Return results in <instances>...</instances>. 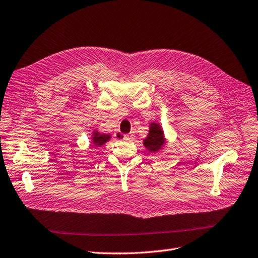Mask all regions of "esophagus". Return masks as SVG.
I'll use <instances>...</instances> for the list:
<instances>
[{
    "label": "esophagus",
    "instance_id": "1",
    "mask_svg": "<svg viewBox=\"0 0 258 258\" xmlns=\"http://www.w3.org/2000/svg\"><path fill=\"white\" fill-rule=\"evenodd\" d=\"M122 138H123L124 141H133L134 134H132V133H130V134H125V135H122Z\"/></svg>",
    "mask_w": 258,
    "mask_h": 258
}]
</instances>
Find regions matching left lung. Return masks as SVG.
Segmentation results:
<instances>
[{
  "label": "left lung",
  "instance_id": "obj_1",
  "mask_svg": "<svg viewBox=\"0 0 258 258\" xmlns=\"http://www.w3.org/2000/svg\"><path fill=\"white\" fill-rule=\"evenodd\" d=\"M167 141H166V137H164V133L161 125L157 122L150 123L149 133L147 134V137L145 138L143 142L144 146L146 147L147 150L150 151V153L156 154L164 147Z\"/></svg>",
  "mask_w": 258,
  "mask_h": 258
}]
</instances>
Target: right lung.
<instances>
[{
	"instance_id": "add662e5",
	"label": "right lung",
	"mask_w": 258,
	"mask_h": 258,
	"mask_svg": "<svg viewBox=\"0 0 258 258\" xmlns=\"http://www.w3.org/2000/svg\"><path fill=\"white\" fill-rule=\"evenodd\" d=\"M111 135L110 134H104L95 130L91 133V144H94L95 147H101L102 145H104L107 142L110 141Z\"/></svg>"
}]
</instances>
